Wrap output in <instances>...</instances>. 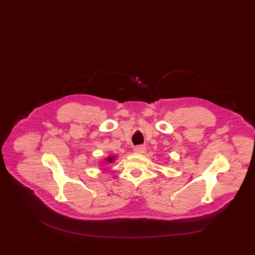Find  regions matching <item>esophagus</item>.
Wrapping results in <instances>:
<instances>
[{
    "label": "esophagus",
    "mask_w": 255,
    "mask_h": 255,
    "mask_svg": "<svg viewBox=\"0 0 255 255\" xmlns=\"http://www.w3.org/2000/svg\"><path fill=\"white\" fill-rule=\"evenodd\" d=\"M133 151H134L135 153H139V154H141V153H144V152H145L146 147L144 145L135 146V147L133 148Z\"/></svg>",
    "instance_id": "obj_1"
}]
</instances>
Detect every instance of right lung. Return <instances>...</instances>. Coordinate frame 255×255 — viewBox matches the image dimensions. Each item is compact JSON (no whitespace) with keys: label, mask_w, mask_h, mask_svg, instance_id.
Masks as SVG:
<instances>
[{"label":"right lung","mask_w":255,"mask_h":255,"mask_svg":"<svg viewBox=\"0 0 255 255\" xmlns=\"http://www.w3.org/2000/svg\"><path fill=\"white\" fill-rule=\"evenodd\" d=\"M108 160H109V161H112V160H113V158H108Z\"/></svg>","instance_id":"right-lung-1"}]
</instances>
